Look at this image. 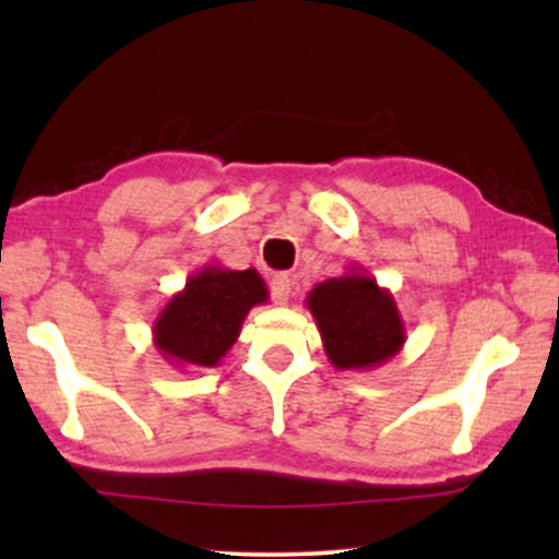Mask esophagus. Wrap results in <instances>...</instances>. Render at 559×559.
I'll return each instance as SVG.
<instances>
[{"label": "esophagus", "mask_w": 559, "mask_h": 559, "mask_svg": "<svg viewBox=\"0 0 559 559\" xmlns=\"http://www.w3.org/2000/svg\"><path fill=\"white\" fill-rule=\"evenodd\" d=\"M270 289H272V300L277 305H287L289 295H293V280L287 277V274H274L272 282H270Z\"/></svg>", "instance_id": "34e87169"}]
</instances>
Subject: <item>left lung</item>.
<instances>
[{
	"mask_svg": "<svg viewBox=\"0 0 559 559\" xmlns=\"http://www.w3.org/2000/svg\"><path fill=\"white\" fill-rule=\"evenodd\" d=\"M305 305L316 318L328 361L338 371L379 369L407 341L392 293L364 266H348L341 277L320 282Z\"/></svg>",
	"mask_w": 559,
	"mask_h": 559,
	"instance_id": "left-lung-1",
	"label": "left lung"
}]
</instances>
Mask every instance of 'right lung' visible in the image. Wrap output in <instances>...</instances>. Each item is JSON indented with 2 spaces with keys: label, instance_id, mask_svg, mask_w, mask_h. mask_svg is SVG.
I'll return each instance as SVG.
<instances>
[{
  "label": "right lung",
  "instance_id": "1",
  "mask_svg": "<svg viewBox=\"0 0 559 559\" xmlns=\"http://www.w3.org/2000/svg\"><path fill=\"white\" fill-rule=\"evenodd\" d=\"M266 297L257 270L205 264L159 310L152 343L175 369H216L239 338L249 310Z\"/></svg>",
  "mask_w": 559,
  "mask_h": 559
}]
</instances>
